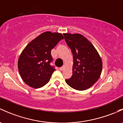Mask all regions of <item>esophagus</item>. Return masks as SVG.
<instances>
[{"instance_id":"esophagus-1","label":"esophagus","mask_w":123,"mask_h":123,"mask_svg":"<svg viewBox=\"0 0 123 123\" xmlns=\"http://www.w3.org/2000/svg\"><path fill=\"white\" fill-rule=\"evenodd\" d=\"M65 65H63L62 67H60V68H59V69H60V70H61V71H62L63 69L65 68Z\"/></svg>"}]
</instances>
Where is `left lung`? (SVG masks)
<instances>
[{
	"instance_id": "left-lung-1",
	"label": "left lung",
	"mask_w": 123,
	"mask_h": 123,
	"mask_svg": "<svg viewBox=\"0 0 123 123\" xmlns=\"http://www.w3.org/2000/svg\"><path fill=\"white\" fill-rule=\"evenodd\" d=\"M65 41L73 55L71 78L65 80L75 90L83 91L98 81L103 68L98 52L92 43L80 33H64Z\"/></svg>"
}]
</instances>
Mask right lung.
I'll list each match as a JSON object with an SVG mask.
<instances>
[{
    "instance_id": "add662e5",
    "label": "right lung",
    "mask_w": 123,
    "mask_h": 123,
    "mask_svg": "<svg viewBox=\"0 0 123 123\" xmlns=\"http://www.w3.org/2000/svg\"><path fill=\"white\" fill-rule=\"evenodd\" d=\"M63 39L62 33L47 31L26 45L18 62L19 74L25 84L39 88L49 82L55 70L50 65L52 60L51 49Z\"/></svg>"
}]
</instances>
